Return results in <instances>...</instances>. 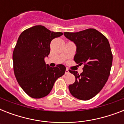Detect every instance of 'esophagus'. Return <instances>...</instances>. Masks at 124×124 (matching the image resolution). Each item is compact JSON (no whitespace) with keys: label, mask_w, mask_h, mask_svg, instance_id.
<instances>
[{"label":"esophagus","mask_w":124,"mask_h":124,"mask_svg":"<svg viewBox=\"0 0 124 124\" xmlns=\"http://www.w3.org/2000/svg\"><path fill=\"white\" fill-rule=\"evenodd\" d=\"M65 73H66V74H68V73H70V71H69V70H68V69H66V72H65Z\"/></svg>","instance_id":"1"}]
</instances>
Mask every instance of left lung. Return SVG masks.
I'll return each instance as SVG.
<instances>
[{"label": "left lung", "mask_w": 124, "mask_h": 124, "mask_svg": "<svg viewBox=\"0 0 124 124\" xmlns=\"http://www.w3.org/2000/svg\"><path fill=\"white\" fill-rule=\"evenodd\" d=\"M64 35L77 46L75 62L84 65L80 75L69 70L75 77L69 90L79 100H89L102 90L110 75L113 54L109 43L103 34L93 28L76 33L64 32Z\"/></svg>", "instance_id": "8db88e82"}]
</instances>
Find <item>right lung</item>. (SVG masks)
I'll use <instances>...</instances> for the list:
<instances>
[{"mask_svg": "<svg viewBox=\"0 0 124 124\" xmlns=\"http://www.w3.org/2000/svg\"><path fill=\"white\" fill-rule=\"evenodd\" d=\"M62 35L39 25L24 30L19 36L13 53V70L18 84L30 97L47 96L56 79L65 73L64 65L51 68L44 61L50 53L51 40Z\"/></svg>", "mask_w": 124, "mask_h": 124, "instance_id": "add662e5", "label": "right lung"}]
</instances>
